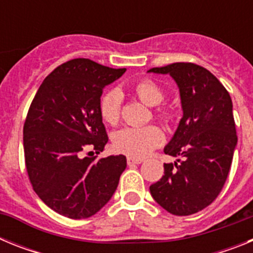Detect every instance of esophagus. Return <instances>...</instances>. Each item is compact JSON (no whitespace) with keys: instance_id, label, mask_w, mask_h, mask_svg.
Segmentation results:
<instances>
[{"instance_id":"1","label":"esophagus","mask_w":253,"mask_h":253,"mask_svg":"<svg viewBox=\"0 0 253 253\" xmlns=\"http://www.w3.org/2000/svg\"><path fill=\"white\" fill-rule=\"evenodd\" d=\"M128 161V165H139V163L143 162L142 158H137V157H128L126 158Z\"/></svg>"}]
</instances>
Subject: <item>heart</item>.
Here are the masks:
<instances>
[{"mask_svg": "<svg viewBox=\"0 0 253 253\" xmlns=\"http://www.w3.org/2000/svg\"><path fill=\"white\" fill-rule=\"evenodd\" d=\"M134 92L148 106H157L165 99L163 91L151 80H142L134 86ZM122 93L119 90H110L100 100V114L104 122L115 125L120 119ZM165 116V114H160ZM163 142V133L156 125L146 126H125L115 131L113 144L116 151L131 157H144Z\"/></svg>", "mask_w": 253, "mask_h": 253, "instance_id": "obj_1", "label": "heart"}]
</instances>
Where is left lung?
Returning <instances> with one entry per match:
<instances>
[{
  "instance_id": "8db88e82",
  "label": "left lung",
  "mask_w": 253,
  "mask_h": 253,
  "mask_svg": "<svg viewBox=\"0 0 253 253\" xmlns=\"http://www.w3.org/2000/svg\"><path fill=\"white\" fill-rule=\"evenodd\" d=\"M147 72L173 78L184 113L163 149L184 160L180 165L165 163V175L149 191L169 213L191 215L215 200L229 173L237 146L232 99L218 78L198 64L173 63Z\"/></svg>"
}]
</instances>
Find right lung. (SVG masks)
Returning a JSON list of instances; mask_svg holds the SVG:
<instances>
[{"label":"right lung","instance_id":"add662e5","mask_svg":"<svg viewBox=\"0 0 253 253\" xmlns=\"http://www.w3.org/2000/svg\"><path fill=\"white\" fill-rule=\"evenodd\" d=\"M125 71L86 58L68 60L46 76L31 102L24 124L26 169L37 195L60 215L92 216L118 187L125 156L97 160L82 158V152L104 151L109 138L100 97Z\"/></svg>","mask_w":253,"mask_h":253}]
</instances>
